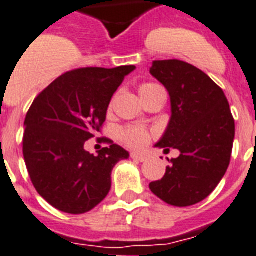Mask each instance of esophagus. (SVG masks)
<instances>
[{
  "label": "esophagus",
  "mask_w": 256,
  "mask_h": 256,
  "mask_svg": "<svg viewBox=\"0 0 256 256\" xmlns=\"http://www.w3.org/2000/svg\"><path fill=\"white\" fill-rule=\"evenodd\" d=\"M130 158H134V160L136 161H140V162L146 160V157H145L144 154H140V153H130Z\"/></svg>",
  "instance_id": "1"
}]
</instances>
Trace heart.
<instances>
[{"label": "heart", "mask_w": 256, "mask_h": 256, "mask_svg": "<svg viewBox=\"0 0 256 256\" xmlns=\"http://www.w3.org/2000/svg\"><path fill=\"white\" fill-rule=\"evenodd\" d=\"M157 87L158 86L152 84V83L141 84L140 88H138V92H140V96H144L145 94H148L149 91H152V90L157 88ZM118 138H120V140L124 144H126L130 148L141 149L148 144L150 134H149L148 130H144V128H140V126H126V128L120 130Z\"/></svg>", "instance_id": "obj_1"}]
</instances>
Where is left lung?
<instances>
[{
	"label": "left lung",
	"mask_w": 256,
	"mask_h": 256,
	"mask_svg": "<svg viewBox=\"0 0 256 256\" xmlns=\"http://www.w3.org/2000/svg\"><path fill=\"white\" fill-rule=\"evenodd\" d=\"M150 74L165 86L172 106L170 122L156 146L178 149L180 156L149 189L172 206L196 205L209 197L230 164L235 136L230 106L220 86L193 64L154 60Z\"/></svg>",
	"instance_id": "8db88e82"
}]
</instances>
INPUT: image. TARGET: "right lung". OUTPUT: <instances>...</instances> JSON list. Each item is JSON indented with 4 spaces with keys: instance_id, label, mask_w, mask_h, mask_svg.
<instances>
[{
    "instance_id": "1",
    "label": "right lung",
    "mask_w": 256,
    "mask_h": 256,
    "mask_svg": "<svg viewBox=\"0 0 256 256\" xmlns=\"http://www.w3.org/2000/svg\"><path fill=\"white\" fill-rule=\"evenodd\" d=\"M134 66L86 67L63 74L32 102L24 118V158L32 185L55 209L92 210L111 189L112 169L130 153L107 138L94 156L84 149L106 122L112 96Z\"/></svg>"
}]
</instances>
